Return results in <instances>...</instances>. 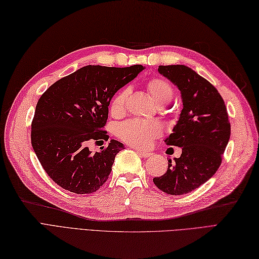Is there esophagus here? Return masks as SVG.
Instances as JSON below:
<instances>
[{
    "label": "esophagus",
    "mask_w": 259,
    "mask_h": 259,
    "mask_svg": "<svg viewBox=\"0 0 259 259\" xmlns=\"http://www.w3.org/2000/svg\"><path fill=\"white\" fill-rule=\"evenodd\" d=\"M138 154L141 155L142 157H150L152 155L151 152H145V151H138Z\"/></svg>",
    "instance_id": "1"
}]
</instances>
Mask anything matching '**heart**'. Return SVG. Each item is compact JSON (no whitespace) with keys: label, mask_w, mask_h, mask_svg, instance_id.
I'll return each instance as SVG.
<instances>
[{"label":"heart","mask_w":259,"mask_h":259,"mask_svg":"<svg viewBox=\"0 0 259 259\" xmlns=\"http://www.w3.org/2000/svg\"><path fill=\"white\" fill-rule=\"evenodd\" d=\"M147 89L158 104H166L174 96V88L167 79L152 77L147 82ZM130 89L123 88L111 99L110 112L112 116H122L128 107ZM117 136L125 143L137 148H147L152 141L160 137L162 127L160 123L142 119H130L120 123L116 129Z\"/></svg>","instance_id":"heart-1"}]
</instances>
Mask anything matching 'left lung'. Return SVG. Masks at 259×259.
<instances>
[{"mask_svg": "<svg viewBox=\"0 0 259 259\" xmlns=\"http://www.w3.org/2000/svg\"><path fill=\"white\" fill-rule=\"evenodd\" d=\"M158 72L181 91L183 109L166 138L167 145L182 148V154L155 186L168 195H184L201 186L215 174L231 135L228 110L218 90L186 65H160Z\"/></svg>", "mask_w": 259, "mask_h": 259, "instance_id": "1", "label": "left lung"}]
</instances>
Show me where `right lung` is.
<instances>
[{
  "label": "right lung",
  "mask_w": 259,
  "mask_h": 259,
  "mask_svg": "<svg viewBox=\"0 0 259 259\" xmlns=\"http://www.w3.org/2000/svg\"><path fill=\"white\" fill-rule=\"evenodd\" d=\"M144 68L86 65L46 91L31 122V145L46 173L57 185L78 195L92 194L108 180L115 156L124 149L117 140L92 153L90 141L108 140L104 127L115 93Z\"/></svg>",
  "instance_id": "add662e5"
}]
</instances>
